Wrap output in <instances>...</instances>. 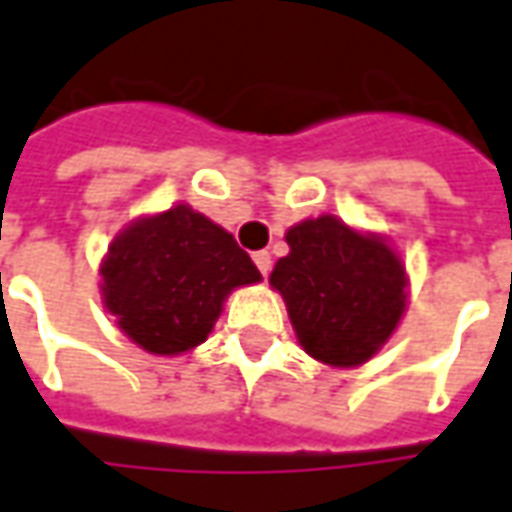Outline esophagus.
<instances>
[{"mask_svg":"<svg viewBox=\"0 0 512 512\" xmlns=\"http://www.w3.org/2000/svg\"><path fill=\"white\" fill-rule=\"evenodd\" d=\"M255 266L257 269H260V274H263V277H269V271H271V255L269 252H255Z\"/></svg>","mask_w":512,"mask_h":512,"instance_id":"1","label":"esophagus"}]
</instances>
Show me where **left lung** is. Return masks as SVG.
Segmentation results:
<instances>
[{"instance_id":"1","label":"left lung","mask_w":512,"mask_h":512,"mask_svg":"<svg viewBox=\"0 0 512 512\" xmlns=\"http://www.w3.org/2000/svg\"><path fill=\"white\" fill-rule=\"evenodd\" d=\"M288 255L269 283L280 291L300 347L328 367H361L389 342L406 311V266L392 243L336 215L285 232Z\"/></svg>"}]
</instances>
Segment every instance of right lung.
Here are the masks:
<instances>
[{"label":"right lung","instance_id":"obj_1","mask_svg":"<svg viewBox=\"0 0 512 512\" xmlns=\"http://www.w3.org/2000/svg\"><path fill=\"white\" fill-rule=\"evenodd\" d=\"M103 308L154 356H182L215 328L224 300L260 271L227 229L187 204L142 215L100 263Z\"/></svg>","mask_w":512,"mask_h":512}]
</instances>
